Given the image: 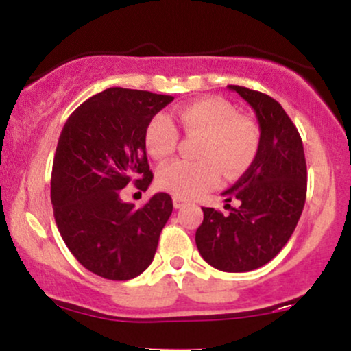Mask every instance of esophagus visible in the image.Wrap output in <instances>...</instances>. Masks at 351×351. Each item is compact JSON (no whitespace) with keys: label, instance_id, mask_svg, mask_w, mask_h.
Masks as SVG:
<instances>
[{"label":"esophagus","instance_id":"1","mask_svg":"<svg viewBox=\"0 0 351 351\" xmlns=\"http://www.w3.org/2000/svg\"><path fill=\"white\" fill-rule=\"evenodd\" d=\"M186 204V199L180 198V196H173V206H175L176 209H180L181 206H184Z\"/></svg>","mask_w":351,"mask_h":351}]
</instances>
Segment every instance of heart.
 <instances>
[{
	"mask_svg": "<svg viewBox=\"0 0 351 351\" xmlns=\"http://www.w3.org/2000/svg\"><path fill=\"white\" fill-rule=\"evenodd\" d=\"M176 119L186 135H201L198 162L178 160L165 165L156 175V183L165 191L180 198H195L215 188L226 176H237L251 167L259 148V134L249 119L239 117L226 100L199 99L184 104ZM178 145V130L170 117H153L145 130V148L152 158L163 162Z\"/></svg>",
	"mask_w": 351,
	"mask_h": 351,
	"instance_id": "1",
	"label": "heart"
}]
</instances>
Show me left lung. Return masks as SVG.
<instances>
[{
	"instance_id": "left-lung-1",
	"label": "left lung",
	"mask_w": 351,
	"mask_h": 351,
	"mask_svg": "<svg viewBox=\"0 0 351 351\" xmlns=\"http://www.w3.org/2000/svg\"><path fill=\"white\" fill-rule=\"evenodd\" d=\"M254 108L259 148L251 167L223 193L239 206L223 215L203 208L196 245L204 261L223 272L263 267L282 251L299 223L307 196V165L295 125L277 100L247 87L228 86Z\"/></svg>"
}]
</instances>
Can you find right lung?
<instances>
[{
    "label": "right lung",
    "instance_id": "right-lung-1",
    "mask_svg": "<svg viewBox=\"0 0 351 351\" xmlns=\"http://www.w3.org/2000/svg\"><path fill=\"white\" fill-rule=\"evenodd\" d=\"M171 95L110 87L75 108L60 132L51 176L58 229L72 256L104 279L128 280L152 264L173 211L156 193L143 208L120 199L150 186L145 130Z\"/></svg>",
    "mask_w": 351,
    "mask_h": 351
}]
</instances>
